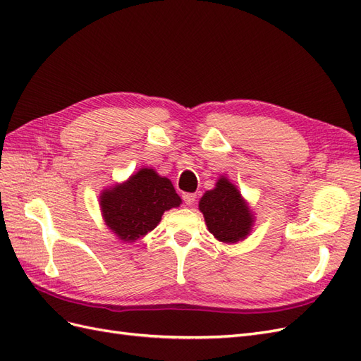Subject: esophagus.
Wrapping results in <instances>:
<instances>
[{
    "label": "esophagus",
    "instance_id": "1",
    "mask_svg": "<svg viewBox=\"0 0 361 361\" xmlns=\"http://www.w3.org/2000/svg\"><path fill=\"white\" fill-rule=\"evenodd\" d=\"M182 199H183V203H185V204L191 206V204H194L195 199H197V195L192 194V192H187V194L182 195Z\"/></svg>",
    "mask_w": 361,
    "mask_h": 361
}]
</instances>
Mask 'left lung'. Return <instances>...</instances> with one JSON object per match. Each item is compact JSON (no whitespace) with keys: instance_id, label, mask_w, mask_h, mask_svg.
<instances>
[{"instance_id":"8db88e82","label":"left lung","mask_w":361,"mask_h":361,"mask_svg":"<svg viewBox=\"0 0 361 361\" xmlns=\"http://www.w3.org/2000/svg\"><path fill=\"white\" fill-rule=\"evenodd\" d=\"M199 207L209 232L221 243L241 241L253 224V218L241 194L226 178H221L214 190L203 195Z\"/></svg>"}]
</instances>
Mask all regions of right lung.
Wrapping results in <instances>:
<instances>
[{"instance_id":"1","label":"right lung","mask_w":361,"mask_h":361,"mask_svg":"<svg viewBox=\"0 0 361 361\" xmlns=\"http://www.w3.org/2000/svg\"><path fill=\"white\" fill-rule=\"evenodd\" d=\"M179 204L180 197L171 182L152 169H141L123 185L104 191L101 197L106 226L128 243L154 231L164 211Z\"/></svg>"}]
</instances>
